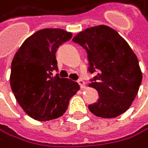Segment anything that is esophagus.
I'll list each match as a JSON object with an SVG mask.
<instances>
[{
  "label": "esophagus",
  "instance_id": "34e87169",
  "mask_svg": "<svg viewBox=\"0 0 148 148\" xmlns=\"http://www.w3.org/2000/svg\"><path fill=\"white\" fill-rule=\"evenodd\" d=\"M77 82H78L79 85H80L82 89H84V88L85 87V83H84V81L83 80V79H79V80H78Z\"/></svg>",
  "mask_w": 148,
  "mask_h": 148
}]
</instances>
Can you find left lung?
<instances>
[{"label":"left lung","instance_id":"8db88e82","mask_svg":"<svg viewBox=\"0 0 148 148\" xmlns=\"http://www.w3.org/2000/svg\"><path fill=\"white\" fill-rule=\"evenodd\" d=\"M73 41L86 51L89 72H97L89 86L98 92L99 99L88 106L91 113L103 118H114L125 113L136 98L143 77L129 44L106 25L85 29Z\"/></svg>","mask_w":148,"mask_h":148}]
</instances>
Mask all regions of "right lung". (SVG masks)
I'll return each instance as SVG.
<instances>
[{"label": "right lung", "mask_w": 148, "mask_h": 148, "mask_svg": "<svg viewBox=\"0 0 148 148\" xmlns=\"http://www.w3.org/2000/svg\"><path fill=\"white\" fill-rule=\"evenodd\" d=\"M63 29H42L26 39L12 62L10 84L14 96L29 116L48 121L62 116L80 86L68 78L53 75L57 70L56 50L70 40Z\"/></svg>", "instance_id": "add662e5"}]
</instances>
